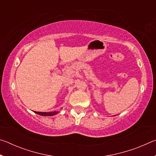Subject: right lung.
<instances>
[{"mask_svg": "<svg viewBox=\"0 0 156 156\" xmlns=\"http://www.w3.org/2000/svg\"><path fill=\"white\" fill-rule=\"evenodd\" d=\"M37 114H39L41 115H43V116H51V115H54L57 114L58 112H35Z\"/></svg>", "mask_w": 156, "mask_h": 156, "instance_id": "obj_1", "label": "right lung"}]
</instances>
